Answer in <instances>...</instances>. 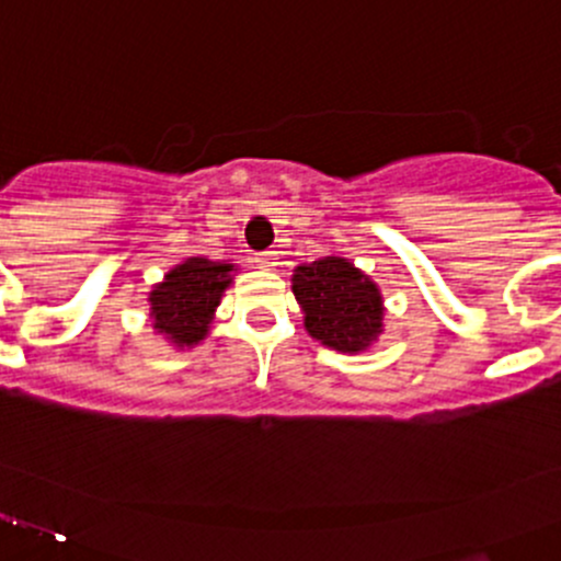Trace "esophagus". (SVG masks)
I'll return each mask as SVG.
<instances>
[{"label":"esophagus","mask_w":561,"mask_h":561,"mask_svg":"<svg viewBox=\"0 0 561 561\" xmlns=\"http://www.w3.org/2000/svg\"><path fill=\"white\" fill-rule=\"evenodd\" d=\"M255 263L261 265V268H274V265H276V252L274 250L261 252V255L255 257Z\"/></svg>","instance_id":"obj_1"}]
</instances>
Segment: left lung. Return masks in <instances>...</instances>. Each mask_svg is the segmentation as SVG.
Segmentation results:
<instances>
[{
  "label": "left lung",
  "mask_w": 561,
  "mask_h": 561,
  "mask_svg": "<svg viewBox=\"0 0 561 561\" xmlns=\"http://www.w3.org/2000/svg\"><path fill=\"white\" fill-rule=\"evenodd\" d=\"M293 293L306 314V330L339 352H359L381 333L379 287L344 257L298 265Z\"/></svg>",
  "instance_id": "left-lung-1"
}]
</instances>
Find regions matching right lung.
<instances>
[{
	"label": "right lung",
	"mask_w": 561,
	"mask_h": 561,
	"mask_svg": "<svg viewBox=\"0 0 561 561\" xmlns=\"http://www.w3.org/2000/svg\"><path fill=\"white\" fill-rule=\"evenodd\" d=\"M231 263L187 257L169 271L150 293V317L158 333L180 346H193L206 335L222 290L231 285Z\"/></svg>",
	"instance_id": "right-lung-1"
}]
</instances>
